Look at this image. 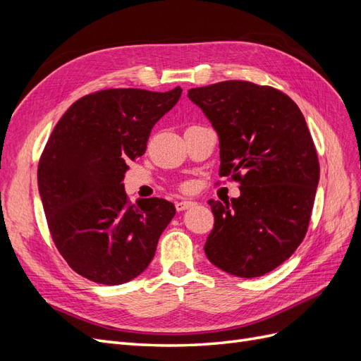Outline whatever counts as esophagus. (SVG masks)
<instances>
[{
	"instance_id": "esophagus-1",
	"label": "esophagus",
	"mask_w": 361,
	"mask_h": 361,
	"mask_svg": "<svg viewBox=\"0 0 361 361\" xmlns=\"http://www.w3.org/2000/svg\"><path fill=\"white\" fill-rule=\"evenodd\" d=\"M195 203L191 202V200H180V202H176V209L178 211H185L188 209V207H192Z\"/></svg>"
}]
</instances>
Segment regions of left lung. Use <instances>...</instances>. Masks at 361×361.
Returning <instances> with one entry per match:
<instances>
[{"label":"left lung","instance_id":"obj_1","mask_svg":"<svg viewBox=\"0 0 361 361\" xmlns=\"http://www.w3.org/2000/svg\"><path fill=\"white\" fill-rule=\"evenodd\" d=\"M220 138V176L241 183L231 202L209 200L215 224L204 244L212 264L253 279L289 259L307 233L319 182L318 154L298 105L248 81L188 90Z\"/></svg>","mask_w":361,"mask_h":361}]
</instances>
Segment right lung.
I'll use <instances>...</instances> for the list:
<instances>
[{"instance_id": "1", "label": "right lung", "mask_w": 361, "mask_h": 361, "mask_svg": "<svg viewBox=\"0 0 361 361\" xmlns=\"http://www.w3.org/2000/svg\"><path fill=\"white\" fill-rule=\"evenodd\" d=\"M180 94V87L101 90L73 102L54 128L39 161V192L52 241L80 276L122 285L154 259L176 207L158 197L130 204L123 178Z\"/></svg>"}]
</instances>
